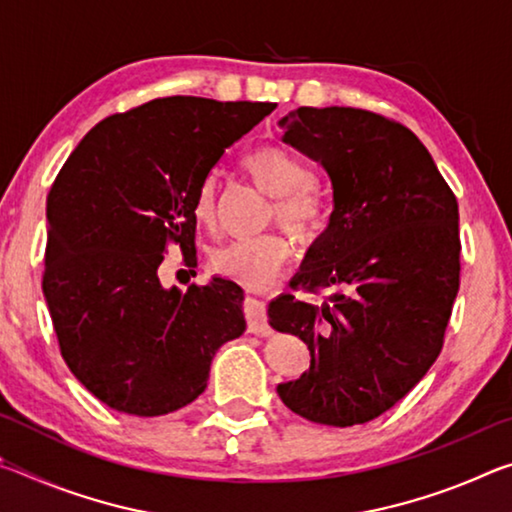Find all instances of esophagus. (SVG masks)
<instances>
[{"label": "esophagus", "mask_w": 512, "mask_h": 512, "mask_svg": "<svg viewBox=\"0 0 512 512\" xmlns=\"http://www.w3.org/2000/svg\"><path fill=\"white\" fill-rule=\"evenodd\" d=\"M244 314L248 320V332L250 334H268L271 327H268L266 320V305L255 296H246L244 300Z\"/></svg>", "instance_id": "34e87169"}]
</instances>
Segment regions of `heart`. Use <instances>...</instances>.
Instances as JSON below:
<instances>
[{
    "mask_svg": "<svg viewBox=\"0 0 512 512\" xmlns=\"http://www.w3.org/2000/svg\"><path fill=\"white\" fill-rule=\"evenodd\" d=\"M250 180L273 196V216L302 244L323 235L329 223V201L311 180L309 169L282 144H262L244 158ZM194 221L212 228L216 219V180L207 176L192 201ZM291 244L280 232L223 241L210 250V266L246 287H262L289 259Z\"/></svg>",
    "mask_w": 512,
    "mask_h": 512,
    "instance_id": "heart-1",
    "label": "heart"
}]
</instances>
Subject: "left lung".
<instances>
[{"mask_svg":"<svg viewBox=\"0 0 512 512\" xmlns=\"http://www.w3.org/2000/svg\"><path fill=\"white\" fill-rule=\"evenodd\" d=\"M282 142L323 164L329 223L291 284L268 305L277 332L307 343L311 363L277 384L293 413L352 427L391 409L443 348L461 273L458 203L409 128L359 108H298Z\"/></svg>","mask_w":512,"mask_h":512,"instance_id":"1","label":"left lung"}]
</instances>
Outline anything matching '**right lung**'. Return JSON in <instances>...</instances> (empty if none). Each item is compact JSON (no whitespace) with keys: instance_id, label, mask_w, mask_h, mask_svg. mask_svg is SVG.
Segmentation results:
<instances>
[{"instance_id":"add662e5","label":"right lung","mask_w":512,"mask_h":512,"mask_svg":"<svg viewBox=\"0 0 512 512\" xmlns=\"http://www.w3.org/2000/svg\"><path fill=\"white\" fill-rule=\"evenodd\" d=\"M275 103L153 99L99 121L47 196L42 293L72 375L110 409L167 415L205 391L216 350L244 334V289L164 287L167 246L194 259L192 201L228 146Z\"/></svg>"}]
</instances>
